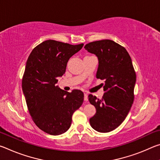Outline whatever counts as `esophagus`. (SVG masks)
Wrapping results in <instances>:
<instances>
[{"label": "esophagus", "mask_w": 160, "mask_h": 160, "mask_svg": "<svg viewBox=\"0 0 160 160\" xmlns=\"http://www.w3.org/2000/svg\"><path fill=\"white\" fill-rule=\"evenodd\" d=\"M84 100H85V102L88 101V95L87 93H84Z\"/></svg>", "instance_id": "34e87169"}]
</instances>
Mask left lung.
Wrapping results in <instances>:
<instances>
[{"instance_id":"left-lung-1","label":"left lung","mask_w":160,"mask_h":160,"mask_svg":"<svg viewBox=\"0 0 160 160\" xmlns=\"http://www.w3.org/2000/svg\"><path fill=\"white\" fill-rule=\"evenodd\" d=\"M85 48L98 58L96 77L105 81L102 99L88 96L97 111L90 125L98 132H110L125 120L133 103L136 75L131 58L125 48L109 39L90 42Z\"/></svg>"}]
</instances>
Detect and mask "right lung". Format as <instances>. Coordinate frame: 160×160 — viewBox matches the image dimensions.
<instances>
[{
  "label": "right lung",
  "instance_id": "right-lung-1",
  "mask_svg": "<svg viewBox=\"0 0 160 160\" xmlns=\"http://www.w3.org/2000/svg\"><path fill=\"white\" fill-rule=\"evenodd\" d=\"M83 44L71 45L47 40L37 46L26 63L22 87L29 112L34 123L48 134L58 135L69 129L72 116L82 104L81 90L71 92L56 85L66 72L70 58Z\"/></svg>",
  "mask_w": 160,
  "mask_h": 160
}]
</instances>
